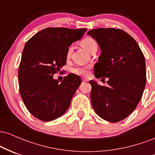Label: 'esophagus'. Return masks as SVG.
I'll return each instance as SVG.
<instances>
[{"mask_svg":"<svg viewBox=\"0 0 155 155\" xmlns=\"http://www.w3.org/2000/svg\"><path fill=\"white\" fill-rule=\"evenodd\" d=\"M81 80H82V81H88V79H87V78H84V77H82V79H81Z\"/></svg>","mask_w":155,"mask_h":155,"instance_id":"1","label":"esophagus"}]
</instances>
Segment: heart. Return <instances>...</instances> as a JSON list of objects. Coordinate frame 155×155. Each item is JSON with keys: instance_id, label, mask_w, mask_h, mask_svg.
<instances>
[{"instance_id": "1", "label": "heart", "mask_w": 155, "mask_h": 155, "mask_svg": "<svg viewBox=\"0 0 155 155\" xmlns=\"http://www.w3.org/2000/svg\"><path fill=\"white\" fill-rule=\"evenodd\" d=\"M81 45L84 49H86L87 51L90 52L92 49H96L97 48V44L96 41L94 38H91V37H86V38H83L81 41ZM72 52V47H70L68 49L67 51V57L69 58ZM90 67L89 66H78L76 68H74L72 69V72L74 74L79 76H87L89 74V71H90Z\"/></svg>"}]
</instances>
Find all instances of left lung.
Wrapping results in <instances>:
<instances>
[{
    "label": "left lung",
    "instance_id": "8db88e82",
    "mask_svg": "<svg viewBox=\"0 0 155 155\" xmlns=\"http://www.w3.org/2000/svg\"><path fill=\"white\" fill-rule=\"evenodd\" d=\"M101 50L94 66L97 79L108 78V86L90 81L92 108L110 122L127 117L136 108L146 85L145 58L139 46L128 33L115 28L88 31Z\"/></svg>",
    "mask_w": 155,
    "mask_h": 155
}]
</instances>
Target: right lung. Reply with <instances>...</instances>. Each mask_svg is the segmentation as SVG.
<instances>
[{"label": "right lung", "instance_id": "1", "mask_svg": "<svg viewBox=\"0 0 155 155\" xmlns=\"http://www.w3.org/2000/svg\"><path fill=\"white\" fill-rule=\"evenodd\" d=\"M86 28H48L27 41L19 67V92L26 108L44 122L54 120L65 113L81 79L69 74L60 82L53 75L65 65L67 51L79 40Z\"/></svg>", "mask_w": 155, "mask_h": 155}]
</instances>
